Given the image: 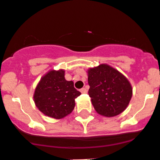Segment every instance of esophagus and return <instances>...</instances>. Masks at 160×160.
<instances>
[{
  "mask_svg": "<svg viewBox=\"0 0 160 160\" xmlns=\"http://www.w3.org/2000/svg\"><path fill=\"white\" fill-rule=\"evenodd\" d=\"M80 92H81L82 93H87V89L86 88H82L81 89H80Z\"/></svg>",
  "mask_w": 160,
  "mask_h": 160,
  "instance_id": "obj_1",
  "label": "esophagus"
}]
</instances>
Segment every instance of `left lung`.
Wrapping results in <instances>:
<instances>
[{
  "instance_id": "1",
  "label": "left lung",
  "mask_w": 160,
  "mask_h": 160,
  "mask_svg": "<svg viewBox=\"0 0 160 160\" xmlns=\"http://www.w3.org/2000/svg\"><path fill=\"white\" fill-rule=\"evenodd\" d=\"M89 96L95 110L105 117H114L127 108L132 87L127 77L115 68L101 64L87 71Z\"/></svg>"
}]
</instances>
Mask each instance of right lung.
<instances>
[{
	"mask_svg": "<svg viewBox=\"0 0 160 160\" xmlns=\"http://www.w3.org/2000/svg\"><path fill=\"white\" fill-rule=\"evenodd\" d=\"M64 70H50L36 86L33 99L36 106L46 116L61 119L71 114L75 107V99L80 92L73 81L65 80Z\"/></svg>",
	"mask_w": 160,
	"mask_h": 160,
	"instance_id": "add662e5",
	"label": "right lung"
}]
</instances>
